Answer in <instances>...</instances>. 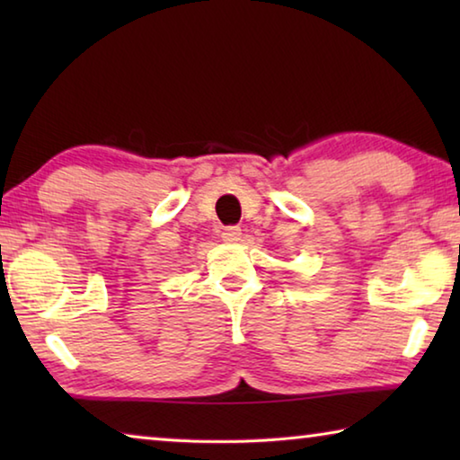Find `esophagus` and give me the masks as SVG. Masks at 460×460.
<instances>
[{
    "label": "esophagus",
    "instance_id": "34e87169",
    "mask_svg": "<svg viewBox=\"0 0 460 460\" xmlns=\"http://www.w3.org/2000/svg\"><path fill=\"white\" fill-rule=\"evenodd\" d=\"M223 241H227V243H235V241L241 239V229L237 225H229V227H225L221 233Z\"/></svg>",
    "mask_w": 460,
    "mask_h": 460
}]
</instances>
